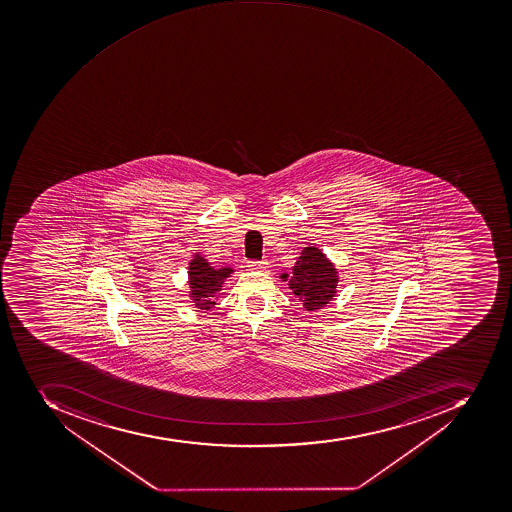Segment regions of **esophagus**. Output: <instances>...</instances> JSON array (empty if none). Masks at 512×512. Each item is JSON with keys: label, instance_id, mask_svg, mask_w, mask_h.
<instances>
[{"label": "esophagus", "instance_id": "esophagus-1", "mask_svg": "<svg viewBox=\"0 0 512 512\" xmlns=\"http://www.w3.org/2000/svg\"><path fill=\"white\" fill-rule=\"evenodd\" d=\"M247 266H249V270L262 271L268 268V262L266 260H250Z\"/></svg>", "mask_w": 512, "mask_h": 512}]
</instances>
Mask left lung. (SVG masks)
Segmentation results:
<instances>
[{"instance_id": "obj_1", "label": "left lung", "mask_w": 512, "mask_h": 512, "mask_svg": "<svg viewBox=\"0 0 512 512\" xmlns=\"http://www.w3.org/2000/svg\"><path fill=\"white\" fill-rule=\"evenodd\" d=\"M289 282L295 297L306 309L313 311L332 300L338 282L337 271L321 250L305 247L302 257H298V262L295 263L294 278Z\"/></svg>"}]
</instances>
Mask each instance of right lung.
<instances>
[{"instance_id": "right-lung-1", "label": "right lung", "mask_w": 512, "mask_h": 512, "mask_svg": "<svg viewBox=\"0 0 512 512\" xmlns=\"http://www.w3.org/2000/svg\"><path fill=\"white\" fill-rule=\"evenodd\" d=\"M231 271L230 268L215 270L203 257H196L190 263L191 297L199 309H210L215 305V294L222 289L223 279L228 278Z\"/></svg>"}]
</instances>
